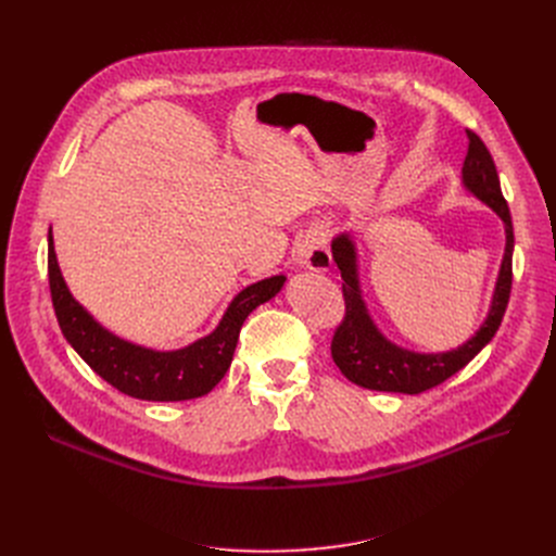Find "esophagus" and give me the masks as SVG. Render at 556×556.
Returning a JSON list of instances; mask_svg holds the SVG:
<instances>
[{
    "mask_svg": "<svg viewBox=\"0 0 556 556\" xmlns=\"http://www.w3.org/2000/svg\"><path fill=\"white\" fill-rule=\"evenodd\" d=\"M293 258L300 268L311 273H325L331 266V254L323 239V233L308 231L298 239L293 248Z\"/></svg>",
    "mask_w": 556,
    "mask_h": 556,
    "instance_id": "obj_1",
    "label": "esophagus"
}]
</instances>
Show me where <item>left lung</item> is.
Segmentation results:
<instances>
[{"instance_id": "obj_1", "label": "left lung", "mask_w": 556, "mask_h": 556, "mask_svg": "<svg viewBox=\"0 0 556 556\" xmlns=\"http://www.w3.org/2000/svg\"><path fill=\"white\" fill-rule=\"evenodd\" d=\"M466 135H469V153H466L462 166V187L471 195H476L480 202H484L505 225V254L501 261L498 279H495L489 313L480 329L469 340L451 349V352L421 354L413 352V349L399 346L374 323L361 288L356 241L349 231H340L331 241V254L342 277L346 313L333 336L331 356L349 381L361 388L401 394L426 392L434 386L444 383L446 378L469 365L491 342V338L503 323L511 293V214L501 191L498 170H495L493 157L486 151V146L476 132L466 130Z\"/></svg>"}]
</instances>
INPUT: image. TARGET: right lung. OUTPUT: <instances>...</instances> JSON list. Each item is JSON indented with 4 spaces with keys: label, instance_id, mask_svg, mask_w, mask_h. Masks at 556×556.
<instances>
[{
    "label": "right lung",
    "instance_id": "obj_1",
    "mask_svg": "<svg viewBox=\"0 0 556 556\" xmlns=\"http://www.w3.org/2000/svg\"><path fill=\"white\" fill-rule=\"evenodd\" d=\"M283 283L286 277L275 275L245 286L229 302L218 327L210 336L173 352H157L114 336L74 300L58 266L49 227V288L63 336L103 381L143 401H187L212 392L231 365L245 317L256 306L273 300Z\"/></svg>",
    "mask_w": 556,
    "mask_h": 556
}]
</instances>
